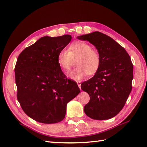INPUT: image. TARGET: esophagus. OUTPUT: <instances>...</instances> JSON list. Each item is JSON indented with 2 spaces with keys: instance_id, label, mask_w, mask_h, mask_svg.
<instances>
[{
  "instance_id": "esophagus-1",
  "label": "esophagus",
  "mask_w": 147,
  "mask_h": 147,
  "mask_svg": "<svg viewBox=\"0 0 147 147\" xmlns=\"http://www.w3.org/2000/svg\"><path fill=\"white\" fill-rule=\"evenodd\" d=\"M77 84H78V87H79L80 88H81V82L78 81V82H77Z\"/></svg>"
}]
</instances>
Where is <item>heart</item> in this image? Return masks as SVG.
I'll return each mask as SVG.
<instances>
[{
    "instance_id": "heart-1",
    "label": "heart",
    "mask_w": 147,
    "mask_h": 147,
    "mask_svg": "<svg viewBox=\"0 0 147 147\" xmlns=\"http://www.w3.org/2000/svg\"><path fill=\"white\" fill-rule=\"evenodd\" d=\"M77 67L67 74L69 78L74 80H81L88 75H94L101 64L100 53L91 48V45L83 41L74 42L69 47L68 51L63 49L57 55V62L64 72H67L76 60Z\"/></svg>"
}]
</instances>
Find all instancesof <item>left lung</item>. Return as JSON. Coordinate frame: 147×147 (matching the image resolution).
Segmentation results:
<instances>
[{"label": "left lung", "instance_id": "8db88e82", "mask_svg": "<svg viewBox=\"0 0 147 147\" xmlns=\"http://www.w3.org/2000/svg\"><path fill=\"white\" fill-rule=\"evenodd\" d=\"M77 38L92 44L101 57L98 71L81 84L82 90L90 96L84 112L93 119L112 118L122 110L132 90L131 57L119 43L100 32L82 35Z\"/></svg>", "mask_w": 147, "mask_h": 147}]
</instances>
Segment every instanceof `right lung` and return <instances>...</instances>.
Segmentation results:
<instances>
[{
	"label": "right lung",
	"instance_id": "add662e5",
	"mask_svg": "<svg viewBox=\"0 0 147 147\" xmlns=\"http://www.w3.org/2000/svg\"><path fill=\"white\" fill-rule=\"evenodd\" d=\"M70 35L45 36L22 51L15 68L17 99L30 118L45 124L61 121L67 104L80 92L67 79L57 62L59 52L71 41Z\"/></svg>",
	"mask_w": 147,
	"mask_h": 147
}]
</instances>
